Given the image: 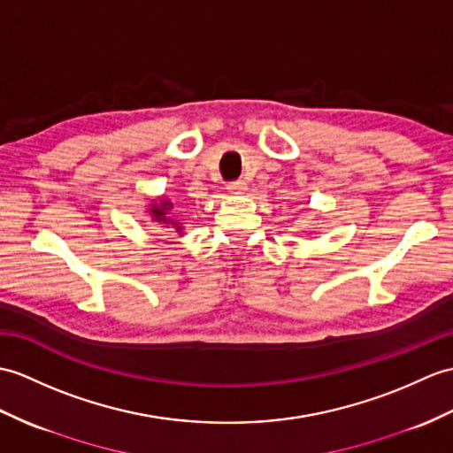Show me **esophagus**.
<instances>
[{"mask_svg": "<svg viewBox=\"0 0 453 453\" xmlns=\"http://www.w3.org/2000/svg\"><path fill=\"white\" fill-rule=\"evenodd\" d=\"M245 188H247V183L243 181V179H235V181H231V183L227 185V191H229L231 195L245 193Z\"/></svg>", "mask_w": 453, "mask_h": 453, "instance_id": "esophagus-1", "label": "esophagus"}]
</instances>
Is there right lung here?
I'll return each mask as SVG.
<instances>
[{
  "label": "right lung",
  "mask_w": 453,
  "mask_h": 453,
  "mask_svg": "<svg viewBox=\"0 0 453 453\" xmlns=\"http://www.w3.org/2000/svg\"><path fill=\"white\" fill-rule=\"evenodd\" d=\"M167 208H170V204L167 203H162V206L157 208V206H154L152 208V214H154V218L157 219V222H162V224H170V218H167L165 214H167Z\"/></svg>",
  "instance_id": "right-lung-1"
}]
</instances>
